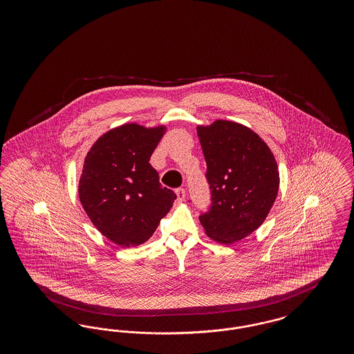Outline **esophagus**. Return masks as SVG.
<instances>
[{"mask_svg": "<svg viewBox=\"0 0 354 354\" xmlns=\"http://www.w3.org/2000/svg\"><path fill=\"white\" fill-rule=\"evenodd\" d=\"M176 195H178V202H183L185 199V188H178L176 189Z\"/></svg>", "mask_w": 354, "mask_h": 354, "instance_id": "1", "label": "esophagus"}]
</instances>
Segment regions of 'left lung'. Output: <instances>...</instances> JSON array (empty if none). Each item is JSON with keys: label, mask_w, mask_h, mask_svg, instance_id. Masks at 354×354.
Here are the masks:
<instances>
[{"label": "left lung", "mask_w": 354, "mask_h": 354, "mask_svg": "<svg viewBox=\"0 0 354 354\" xmlns=\"http://www.w3.org/2000/svg\"><path fill=\"white\" fill-rule=\"evenodd\" d=\"M211 204L201 212L205 234L232 244L252 234L270 214L279 191V171L266 142L230 120L199 126Z\"/></svg>", "instance_id": "1"}]
</instances>
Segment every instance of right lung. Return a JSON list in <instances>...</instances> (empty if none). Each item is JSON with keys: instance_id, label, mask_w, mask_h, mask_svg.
Segmentation results:
<instances>
[{"instance_id": "add662e5", "label": "right lung", "mask_w": 354, "mask_h": 354, "mask_svg": "<svg viewBox=\"0 0 354 354\" xmlns=\"http://www.w3.org/2000/svg\"><path fill=\"white\" fill-rule=\"evenodd\" d=\"M165 131L123 124L102 135L86 155L80 199L102 235L122 247L147 241L176 199L149 163Z\"/></svg>"}]
</instances>
